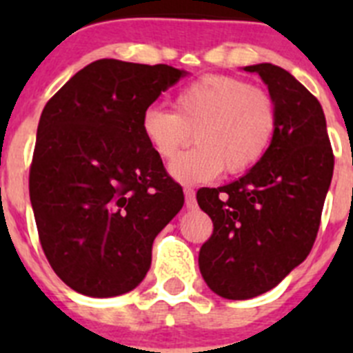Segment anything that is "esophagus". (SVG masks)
<instances>
[{"instance_id": "34e87169", "label": "esophagus", "mask_w": 353, "mask_h": 353, "mask_svg": "<svg viewBox=\"0 0 353 353\" xmlns=\"http://www.w3.org/2000/svg\"><path fill=\"white\" fill-rule=\"evenodd\" d=\"M183 194H185V207L187 208H196V192L191 187H185L183 189Z\"/></svg>"}]
</instances>
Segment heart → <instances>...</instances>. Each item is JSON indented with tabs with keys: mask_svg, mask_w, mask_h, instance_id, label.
I'll list each match as a JSON object with an SVG mask.
<instances>
[{
	"mask_svg": "<svg viewBox=\"0 0 353 353\" xmlns=\"http://www.w3.org/2000/svg\"><path fill=\"white\" fill-rule=\"evenodd\" d=\"M148 145L164 161L176 157L194 134L198 146L171 162L182 183L242 174L258 166L279 130V108L269 90L224 74L192 81L174 97V111L150 105L141 117Z\"/></svg>",
	"mask_w": 353,
	"mask_h": 353,
	"instance_id": "b5f03b06",
	"label": "heart"
}]
</instances>
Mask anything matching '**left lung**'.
<instances>
[{"label":"left lung","mask_w":353,"mask_h":353,"mask_svg":"<svg viewBox=\"0 0 353 353\" xmlns=\"http://www.w3.org/2000/svg\"><path fill=\"white\" fill-rule=\"evenodd\" d=\"M245 70L258 72L276 99L277 138L242 179L196 194L214 223L199 249V270L212 292L232 301L269 292L307 258L334 171L316 97L277 65H249Z\"/></svg>","instance_id":"left-lung-1"}]
</instances>
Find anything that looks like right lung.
Here are the masks:
<instances>
[{
	"mask_svg": "<svg viewBox=\"0 0 353 353\" xmlns=\"http://www.w3.org/2000/svg\"><path fill=\"white\" fill-rule=\"evenodd\" d=\"M183 70L97 60L49 99L37 129L30 199L61 281L88 297L134 290L183 191L141 130L145 109Z\"/></svg>",
	"mask_w": 353,
	"mask_h": 353,
	"instance_id": "obj_1",
	"label": "right lung"
}]
</instances>
